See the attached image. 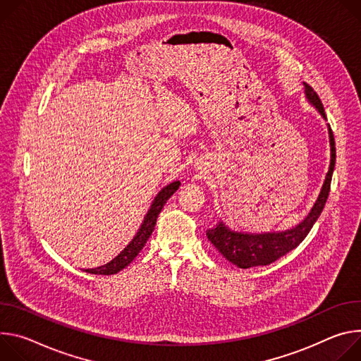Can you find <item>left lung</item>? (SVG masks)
I'll list each match as a JSON object with an SVG mask.
<instances>
[{"mask_svg": "<svg viewBox=\"0 0 361 361\" xmlns=\"http://www.w3.org/2000/svg\"><path fill=\"white\" fill-rule=\"evenodd\" d=\"M304 89H305L304 92L308 102L312 106H315L319 114L326 118L324 106L322 100H319L318 94L307 83H304ZM329 136H330V146H331L330 168L326 175V180L323 183L322 192H319L314 207L311 208L310 214L304 218L302 222L283 232H265V233L235 232L229 229L224 222H219L215 228L207 231V236L209 241L229 262L244 269L251 267L268 265L276 261L278 258H281L291 250L297 248L304 241V238L308 235V232L311 231L318 216L322 215L330 193L331 176L336 166V142H334V135L330 125H329Z\"/></svg>", "mask_w": 361, "mask_h": 361, "instance_id": "left-lung-1", "label": "left lung"}]
</instances>
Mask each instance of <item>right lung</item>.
I'll return each instance as SVG.
<instances>
[{
	"label": "right lung",
	"mask_w": 361,
	"mask_h": 361,
	"mask_svg": "<svg viewBox=\"0 0 361 361\" xmlns=\"http://www.w3.org/2000/svg\"><path fill=\"white\" fill-rule=\"evenodd\" d=\"M179 185H180L179 180L172 182L156 195L154 201L152 202L150 209L147 211V214L143 219V224H142L140 229L137 231L135 238L132 239L129 245L122 252H120L116 258H113L110 262H107L106 265L92 268V269H86V272L99 274V275H111V274H117L118 271H122L123 268H126L137 257V254L143 250L146 241H147L149 236L152 235V232L154 229L156 219H157L160 211H162V208L165 207L168 199L179 189Z\"/></svg>",
	"instance_id": "obj_1"
}]
</instances>
